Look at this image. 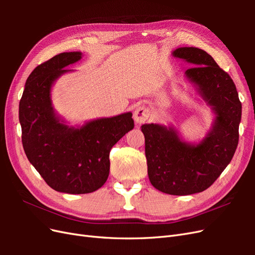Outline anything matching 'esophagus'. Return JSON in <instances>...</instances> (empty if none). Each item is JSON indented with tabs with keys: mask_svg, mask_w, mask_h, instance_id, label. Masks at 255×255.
<instances>
[{
	"mask_svg": "<svg viewBox=\"0 0 255 255\" xmlns=\"http://www.w3.org/2000/svg\"><path fill=\"white\" fill-rule=\"evenodd\" d=\"M149 116H150V111L145 105L137 106L134 111V120L136 123H139V125L148 120Z\"/></svg>",
	"mask_w": 255,
	"mask_h": 255,
	"instance_id": "esophagus-1",
	"label": "esophagus"
}]
</instances>
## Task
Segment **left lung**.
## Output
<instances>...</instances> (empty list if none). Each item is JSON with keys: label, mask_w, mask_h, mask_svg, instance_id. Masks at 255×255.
<instances>
[{"label": "left lung", "mask_w": 255, "mask_h": 255, "mask_svg": "<svg viewBox=\"0 0 255 255\" xmlns=\"http://www.w3.org/2000/svg\"><path fill=\"white\" fill-rule=\"evenodd\" d=\"M173 56L195 65L186 76L213 106L216 120L199 144L180 139L176 130L159 125H143L145 157L151 184L161 192L187 196L207 189L233 158L238 144L242 103L228 72L198 48H179Z\"/></svg>", "instance_id": "8db88e82"}]
</instances>
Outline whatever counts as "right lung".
I'll use <instances>...</instances> for the list:
<instances>
[{"label": "right lung", "instance_id": "obj_1", "mask_svg": "<svg viewBox=\"0 0 255 255\" xmlns=\"http://www.w3.org/2000/svg\"><path fill=\"white\" fill-rule=\"evenodd\" d=\"M82 53H60L37 66L25 83L19 104L22 144L26 156L51 188L66 194H89L110 174V152L133 129L132 113L69 128L53 112L50 91L65 67Z\"/></svg>", "mask_w": 255, "mask_h": 255}]
</instances>
